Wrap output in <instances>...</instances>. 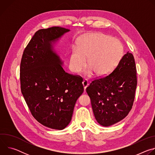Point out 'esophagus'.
<instances>
[{
  "label": "esophagus",
  "mask_w": 155,
  "mask_h": 155,
  "mask_svg": "<svg viewBox=\"0 0 155 155\" xmlns=\"http://www.w3.org/2000/svg\"><path fill=\"white\" fill-rule=\"evenodd\" d=\"M82 83H83V87H84V91H86V87H87V86H88V84H89V83H88V81H87L86 80H83V82H82Z\"/></svg>",
  "instance_id": "esophagus-1"
}]
</instances>
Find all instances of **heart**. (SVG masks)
<instances>
[{"mask_svg": "<svg viewBox=\"0 0 155 155\" xmlns=\"http://www.w3.org/2000/svg\"><path fill=\"white\" fill-rule=\"evenodd\" d=\"M123 48L120 41L101 33L83 36L78 41V49L74 48L69 59V68L79 73L85 67V75L105 77L111 73L120 61Z\"/></svg>", "mask_w": 155, "mask_h": 155, "instance_id": "obj_1", "label": "heart"}]
</instances>
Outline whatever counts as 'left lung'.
I'll use <instances>...</instances> for the list:
<instances>
[{
  "instance_id": "1",
  "label": "left lung",
  "mask_w": 155,
  "mask_h": 155,
  "mask_svg": "<svg viewBox=\"0 0 155 155\" xmlns=\"http://www.w3.org/2000/svg\"><path fill=\"white\" fill-rule=\"evenodd\" d=\"M137 83L135 60L133 54L127 52L111 74L93 80L86 87L94 117L100 125H113L128 115Z\"/></svg>"
}]
</instances>
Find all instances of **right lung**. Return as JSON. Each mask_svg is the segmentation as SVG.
Listing matches in <instances>:
<instances>
[{
  "label": "right lung",
  "instance_id": "1",
  "mask_svg": "<svg viewBox=\"0 0 155 155\" xmlns=\"http://www.w3.org/2000/svg\"><path fill=\"white\" fill-rule=\"evenodd\" d=\"M70 30L52 27L37 31L20 65L21 90L34 118L47 127L62 130L70 123L84 91L81 77L65 72L54 44Z\"/></svg>",
  "mask_w": 155,
  "mask_h": 155
}]
</instances>
